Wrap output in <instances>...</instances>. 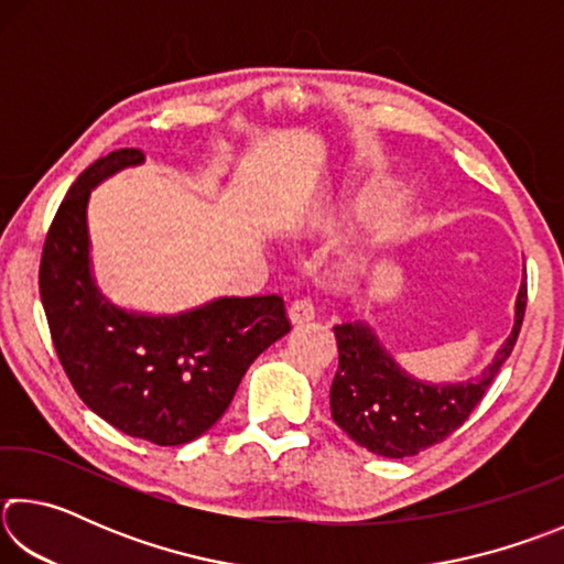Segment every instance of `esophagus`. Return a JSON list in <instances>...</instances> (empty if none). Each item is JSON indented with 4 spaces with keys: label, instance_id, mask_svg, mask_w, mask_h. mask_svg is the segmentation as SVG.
Here are the masks:
<instances>
[{
    "label": "esophagus",
    "instance_id": "esophagus-1",
    "mask_svg": "<svg viewBox=\"0 0 564 564\" xmlns=\"http://www.w3.org/2000/svg\"><path fill=\"white\" fill-rule=\"evenodd\" d=\"M316 316V308H313V301L311 299H295L289 305V318L295 326H301V323H308Z\"/></svg>",
    "mask_w": 564,
    "mask_h": 564
}]
</instances>
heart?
I'll use <instances>...</instances> for the list:
<instances>
[{"mask_svg":"<svg viewBox=\"0 0 564 564\" xmlns=\"http://www.w3.org/2000/svg\"><path fill=\"white\" fill-rule=\"evenodd\" d=\"M368 198H370V202H373V204H386V202H390V198H395V196L390 194L388 188H373V191H370V194H368Z\"/></svg>","mask_w":564,"mask_h":564,"instance_id":"heart-1","label":"heart"}]
</instances>
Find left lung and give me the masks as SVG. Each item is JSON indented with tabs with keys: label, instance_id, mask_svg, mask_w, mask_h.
I'll use <instances>...</instances> for the list:
<instances>
[{
	"label": "left lung",
	"instance_id": "8db88e82",
	"mask_svg": "<svg viewBox=\"0 0 564 564\" xmlns=\"http://www.w3.org/2000/svg\"><path fill=\"white\" fill-rule=\"evenodd\" d=\"M528 303V285H520L514 301L510 336L480 370V376L457 383H427L400 368L376 330L362 321L333 326L338 340V370L330 386V415L350 441L383 457L417 455L443 443L460 427L485 390L510 358L520 336Z\"/></svg>",
	"mask_w": 564,
	"mask_h": 564
}]
</instances>
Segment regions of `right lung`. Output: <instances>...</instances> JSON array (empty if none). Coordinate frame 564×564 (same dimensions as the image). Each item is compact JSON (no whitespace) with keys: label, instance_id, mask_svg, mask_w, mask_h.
<instances>
[{"label":"right lung","instance_id":"right-lung-1","mask_svg":"<svg viewBox=\"0 0 564 564\" xmlns=\"http://www.w3.org/2000/svg\"><path fill=\"white\" fill-rule=\"evenodd\" d=\"M139 149L94 161L74 181L46 234L40 293L52 340L79 398L121 433L184 445L226 413L251 362L291 330L281 295H221L174 316L121 308L91 269V191L129 166Z\"/></svg>","mask_w":564,"mask_h":564}]
</instances>
